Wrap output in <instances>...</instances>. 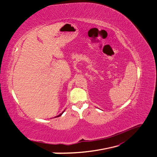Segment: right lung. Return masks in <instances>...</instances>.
Wrapping results in <instances>:
<instances>
[{"label":"right lung","instance_id":"1","mask_svg":"<svg viewBox=\"0 0 157 157\" xmlns=\"http://www.w3.org/2000/svg\"><path fill=\"white\" fill-rule=\"evenodd\" d=\"M63 112H64V111H63V112H62V113H60V114H59V115H58V116H56V117H59V116H61V115H62V113H63Z\"/></svg>","mask_w":157,"mask_h":157}]
</instances>
